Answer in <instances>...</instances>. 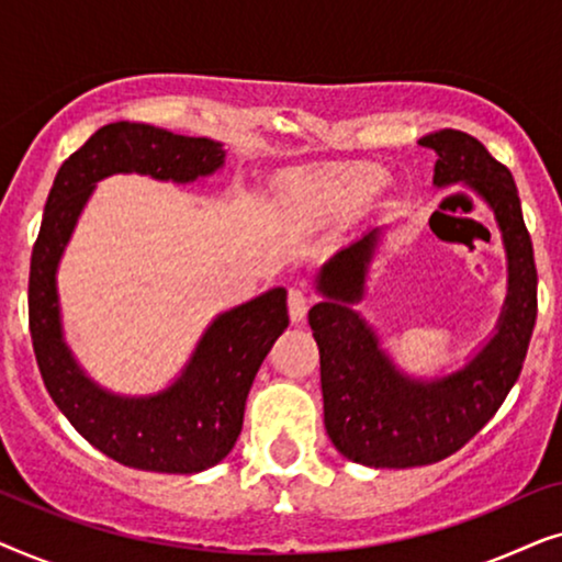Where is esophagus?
<instances>
[{
  "mask_svg": "<svg viewBox=\"0 0 562 562\" xmlns=\"http://www.w3.org/2000/svg\"><path fill=\"white\" fill-rule=\"evenodd\" d=\"M306 310H310V296L302 289H289V317L294 325L304 322Z\"/></svg>",
  "mask_w": 562,
  "mask_h": 562,
  "instance_id": "34e87169",
  "label": "esophagus"
}]
</instances>
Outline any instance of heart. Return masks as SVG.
Segmentation results:
<instances>
[{"instance_id":"heart-1","label":"heart","mask_w":562,"mask_h":562,"mask_svg":"<svg viewBox=\"0 0 562 562\" xmlns=\"http://www.w3.org/2000/svg\"><path fill=\"white\" fill-rule=\"evenodd\" d=\"M368 176H371V179H375V173H368Z\"/></svg>"}]
</instances>
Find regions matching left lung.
I'll use <instances>...</instances> for the list:
<instances>
[{
	"mask_svg": "<svg viewBox=\"0 0 562 562\" xmlns=\"http://www.w3.org/2000/svg\"><path fill=\"white\" fill-rule=\"evenodd\" d=\"M419 145L437 153L435 187L465 183L491 206L502 229L509 286L491 340L463 368L425 381L398 371L373 327L352 310L366 296L383 227L319 268L314 283L325 302L310 310V327L319 345L325 427L345 458L371 468L437 463L481 432L519 379L537 317L532 240L509 168L460 130L425 135Z\"/></svg>",
	"mask_w": 562,
	"mask_h": 562,
	"instance_id": "8db88e82",
	"label": "left lung"
}]
</instances>
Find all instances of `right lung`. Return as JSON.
<instances>
[{"label": "right lung", "instance_id": "1", "mask_svg": "<svg viewBox=\"0 0 562 562\" xmlns=\"http://www.w3.org/2000/svg\"><path fill=\"white\" fill-rule=\"evenodd\" d=\"M222 164L225 148L210 137L173 135L143 122L99 127L58 168L33 245L30 335L45 389L83 440L137 471L199 473L235 448L252 379L289 327L286 289H271L217 314L168 389L122 396L91 381L68 350L56 271L97 181L112 173H143L189 183Z\"/></svg>", "mask_w": 562, "mask_h": 562}]
</instances>
